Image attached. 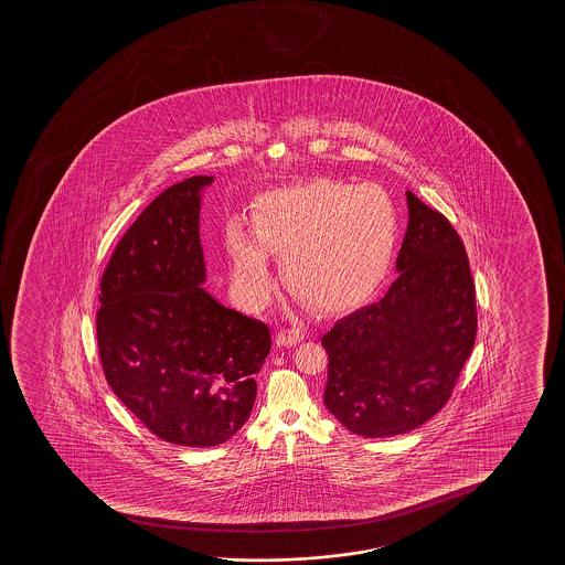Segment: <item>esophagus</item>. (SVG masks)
<instances>
[{
    "instance_id": "34e87169",
    "label": "esophagus",
    "mask_w": 565,
    "mask_h": 565,
    "mask_svg": "<svg viewBox=\"0 0 565 565\" xmlns=\"http://www.w3.org/2000/svg\"><path fill=\"white\" fill-rule=\"evenodd\" d=\"M305 340V332L302 330H279L276 335V345L278 348H294L297 343Z\"/></svg>"
}]
</instances>
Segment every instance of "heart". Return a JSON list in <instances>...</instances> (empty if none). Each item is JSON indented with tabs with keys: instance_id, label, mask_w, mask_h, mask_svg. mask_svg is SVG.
Returning a JSON list of instances; mask_svg holds the SVG:
<instances>
[{
	"instance_id": "obj_1",
	"label": "heart",
	"mask_w": 565,
	"mask_h": 565,
	"mask_svg": "<svg viewBox=\"0 0 565 565\" xmlns=\"http://www.w3.org/2000/svg\"><path fill=\"white\" fill-rule=\"evenodd\" d=\"M399 217L380 185L317 179L256 201L253 232L225 227L232 276L250 307L274 289L268 255L281 260L287 286L315 309L333 312L369 299L390 271Z\"/></svg>"
}]
</instances>
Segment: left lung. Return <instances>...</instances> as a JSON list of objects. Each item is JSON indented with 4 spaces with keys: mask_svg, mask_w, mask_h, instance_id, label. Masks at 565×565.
<instances>
[{
    "mask_svg": "<svg viewBox=\"0 0 565 565\" xmlns=\"http://www.w3.org/2000/svg\"><path fill=\"white\" fill-rule=\"evenodd\" d=\"M397 279L324 333V403L364 438L409 433L448 402L477 335L469 258L440 212L407 191Z\"/></svg>",
    "mask_w": 565,
    "mask_h": 565,
    "instance_id": "8db88e82",
    "label": "left lung"
}]
</instances>
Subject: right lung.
<instances>
[{"mask_svg":"<svg viewBox=\"0 0 565 565\" xmlns=\"http://www.w3.org/2000/svg\"><path fill=\"white\" fill-rule=\"evenodd\" d=\"M212 175L150 202L102 278L96 333L109 387L158 438L212 448L247 423L268 326L204 289L201 204Z\"/></svg>","mask_w":565,"mask_h":565,"instance_id":"1","label":"right lung"}]
</instances>
